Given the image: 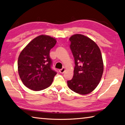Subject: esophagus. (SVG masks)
Instances as JSON below:
<instances>
[{
	"instance_id": "1",
	"label": "esophagus",
	"mask_w": 125,
	"mask_h": 125,
	"mask_svg": "<svg viewBox=\"0 0 125 125\" xmlns=\"http://www.w3.org/2000/svg\"><path fill=\"white\" fill-rule=\"evenodd\" d=\"M64 71H65V68H63L59 70V72H60L61 73H63L64 72Z\"/></svg>"
}]
</instances>
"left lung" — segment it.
I'll use <instances>...</instances> for the list:
<instances>
[{
  "label": "left lung",
  "mask_w": 125,
  "mask_h": 125,
  "mask_svg": "<svg viewBox=\"0 0 125 125\" xmlns=\"http://www.w3.org/2000/svg\"><path fill=\"white\" fill-rule=\"evenodd\" d=\"M75 61L74 75L67 81L69 88L78 94L93 91L100 82L103 73V62L99 47L89 38L75 34L70 38Z\"/></svg>",
  "instance_id": "obj_1"
}]
</instances>
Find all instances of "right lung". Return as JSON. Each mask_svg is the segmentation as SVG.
Returning a JSON list of instances; mask_svg holds the SVG:
<instances>
[{"label":"right lung","mask_w":125,"mask_h":125,"mask_svg":"<svg viewBox=\"0 0 125 125\" xmlns=\"http://www.w3.org/2000/svg\"><path fill=\"white\" fill-rule=\"evenodd\" d=\"M56 44L48 35L38 36L27 45L18 59V72L22 83L33 91L49 87L57 72L52 69L50 51Z\"/></svg>","instance_id":"obj_1"}]
</instances>
